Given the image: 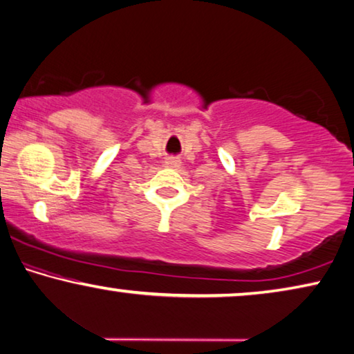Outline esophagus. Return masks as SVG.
<instances>
[{
	"instance_id": "34e87169",
	"label": "esophagus",
	"mask_w": 354,
	"mask_h": 354,
	"mask_svg": "<svg viewBox=\"0 0 354 354\" xmlns=\"http://www.w3.org/2000/svg\"><path fill=\"white\" fill-rule=\"evenodd\" d=\"M165 167L167 168H175V170H176V168L181 167V162L175 159V157H170V159L165 160Z\"/></svg>"
}]
</instances>
